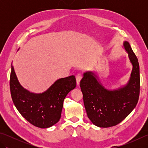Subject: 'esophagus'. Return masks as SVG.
<instances>
[{"instance_id": "obj_1", "label": "esophagus", "mask_w": 148, "mask_h": 148, "mask_svg": "<svg viewBox=\"0 0 148 148\" xmlns=\"http://www.w3.org/2000/svg\"><path fill=\"white\" fill-rule=\"evenodd\" d=\"M76 79L77 85H79L80 81L81 80V79H82V75H81V74H78L76 77Z\"/></svg>"}]
</instances>
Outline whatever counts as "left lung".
<instances>
[{
	"mask_svg": "<svg viewBox=\"0 0 148 148\" xmlns=\"http://www.w3.org/2000/svg\"><path fill=\"white\" fill-rule=\"evenodd\" d=\"M132 70L127 84L116 90L106 88L92 71H86L80 87L87 116L93 125L108 128L121 122L136 108L140 92V73L138 59L130 44L124 41Z\"/></svg>",
	"mask_w": 148,
	"mask_h": 148,
	"instance_id": "obj_1",
	"label": "left lung"
}]
</instances>
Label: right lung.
<instances>
[{
	"label": "right lung",
	"instance_id": "right-lung-1",
	"mask_svg": "<svg viewBox=\"0 0 148 148\" xmlns=\"http://www.w3.org/2000/svg\"><path fill=\"white\" fill-rule=\"evenodd\" d=\"M11 69L12 100L21 116L39 128H46L56 124L61 118L65 97L76 86L75 76L58 79L45 92L36 93L21 85L12 64Z\"/></svg>",
	"mask_w": 148,
	"mask_h": 148
}]
</instances>
